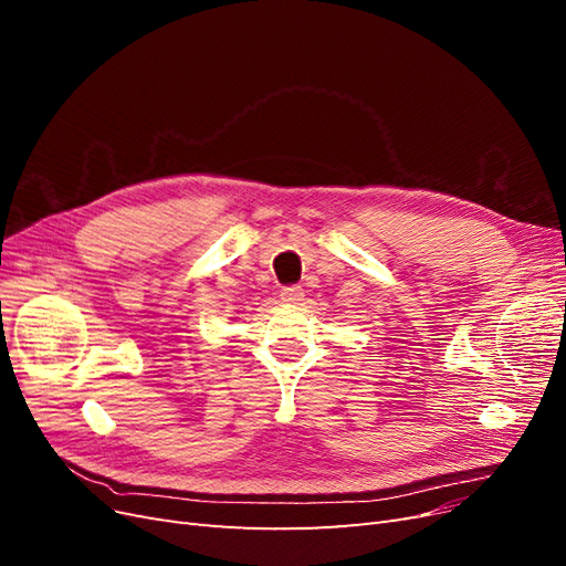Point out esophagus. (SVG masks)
I'll return each instance as SVG.
<instances>
[{
    "label": "esophagus",
    "mask_w": 566,
    "mask_h": 566,
    "mask_svg": "<svg viewBox=\"0 0 566 566\" xmlns=\"http://www.w3.org/2000/svg\"><path fill=\"white\" fill-rule=\"evenodd\" d=\"M302 287L300 285H290V287H283L281 290V300L283 302H300L302 300Z\"/></svg>",
    "instance_id": "esophagus-1"
}]
</instances>
